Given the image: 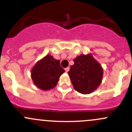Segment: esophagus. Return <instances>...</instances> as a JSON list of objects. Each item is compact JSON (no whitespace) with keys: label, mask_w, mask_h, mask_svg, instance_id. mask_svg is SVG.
<instances>
[{"label":"esophagus","mask_w":132,"mask_h":132,"mask_svg":"<svg viewBox=\"0 0 132 132\" xmlns=\"http://www.w3.org/2000/svg\"><path fill=\"white\" fill-rule=\"evenodd\" d=\"M65 70V71H66V72H68L69 71V70H70V67H67V68H66L64 69Z\"/></svg>","instance_id":"34e87169"}]
</instances>
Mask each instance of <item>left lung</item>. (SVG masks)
Returning a JSON list of instances; mask_svg holds the SVG:
<instances>
[{
  "label": "left lung",
  "instance_id": "left-lung-1",
  "mask_svg": "<svg viewBox=\"0 0 132 132\" xmlns=\"http://www.w3.org/2000/svg\"><path fill=\"white\" fill-rule=\"evenodd\" d=\"M69 76L75 89L82 94H89L98 88L103 78V68L91 54L74 59Z\"/></svg>",
  "mask_w": 132,
  "mask_h": 132
}]
</instances>
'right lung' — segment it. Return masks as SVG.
<instances>
[{
    "instance_id": "add662e5",
    "label": "right lung",
    "mask_w": 132,
    "mask_h": 132,
    "mask_svg": "<svg viewBox=\"0 0 132 132\" xmlns=\"http://www.w3.org/2000/svg\"><path fill=\"white\" fill-rule=\"evenodd\" d=\"M65 72L59 60L47 55L36 63L31 70V78L36 87L43 91L56 86L60 76Z\"/></svg>"
}]
</instances>
